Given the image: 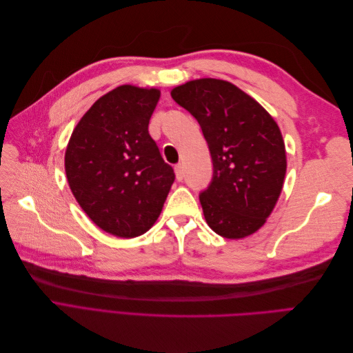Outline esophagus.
Masks as SVG:
<instances>
[{
  "label": "esophagus",
  "mask_w": 353,
  "mask_h": 353,
  "mask_svg": "<svg viewBox=\"0 0 353 353\" xmlns=\"http://www.w3.org/2000/svg\"><path fill=\"white\" fill-rule=\"evenodd\" d=\"M175 175H176L178 181H183L184 179V166L181 165V163H178L175 166Z\"/></svg>",
  "instance_id": "obj_1"
}]
</instances>
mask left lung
<instances>
[{
    "label": "left lung",
    "mask_w": 353,
    "mask_h": 353,
    "mask_svg": "<svg viewBox=\"0 0 353 353\" xmlns=\"http://www.w3.org/2000/svg\"><path fill=\"white\" fill-rule=\"evenodd\" d=\"M170 95L199 122L209 145L213 175L199 196L208 225L225 239L250 236L283 188L287 162L279 125L227 81H190Z\"/></svg>",
    "instance_id": "left-lung-1"
}]
</instances>
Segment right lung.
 Segmentation results:
<instances>
[{
    "label": "right lung",
    "instance_id": "1",
    "mask_svg": "<svg viewBox=\"0 0 353 353\" xmlns=\"http://www.w3.org/2000/svg\"><path fill=\"white\" fill-rule=\"evenodd\" d=\"M159 90L122 85L82 116L66 148L69 187L103 231L132 239L162 212L175 174L148 134Z\"/></svg>",
    "mask_w": 353,
    "mask_h": 353
}]
</instances>
